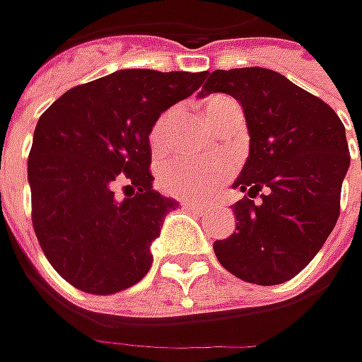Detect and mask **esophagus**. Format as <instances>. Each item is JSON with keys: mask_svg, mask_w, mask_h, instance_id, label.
<instances>
[{"mask_svg": "<svg viewBox=\"0 0 362 362\" xmlns=\"http://www.w3.org/2000/svg\"><path fill=\"white\" fill-rule=\"evenodd\" d=\"M183 207H185V209H193V211H199V214H203V211H207V209H209L205 203H197V202H183Z\"/></svg>", "mask_w": 362, "mask_h": 362, "instance_id": "obj_1", "label": "esophagus"}]
</instances>
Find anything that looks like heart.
I'll return each mask as SVG.
<instances>
[{
  "label": "heart",
  "mask_w": 362,
  "mask_h": 362,
  "mask_svg": "<svg viewBox=\"0 0 362 362\" xmlns=\"http://www.w3.org/2000/svg\"><path fill=\"white\" fill-rule=\"evenodd\" d=\"M238 105L228 98V96H211L205 100V119L214 127L217 120L221 119L226 112H230ZM171 119L173 112L167 110L163 112L159 119L155 120L148 141L153 151H160L167 145L169 139V129H171ZM231 171V165L228 160L211 159H187V157H175L167 160L160 169V185L167 193H171L175 197H183V199H203L207 195L214 193V189L221 183V179H226Z\"/></svg>",
  "instance_id": "heart-1"
}]
</instances>
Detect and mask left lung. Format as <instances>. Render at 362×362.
Listing matches in <instances>:
<instances>
[{"label": "left lung", "instance_id": "8db88e82", "mask_svg": "<svg viewBox=\"0 0 362 362\" xmlns=\"http://www.w3.org/2000/svg\"><path fill=\"white\" fill-rule=\"evenodd\" d=\"M226 92L243 108L250 155L233 187L235 233L214 243L219 264L259 286L302 272L334 230L351 155L330 106L268 68L216 70L199 96ZM259 197V200L255 197Z\"/></svg>", "mask_w": 362, "mask_h": 362}]
</instances>
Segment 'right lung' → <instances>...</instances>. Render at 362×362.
I'll list each match as a JSON object with an SVG mask.
<instances>
[{
  "label": "right lung",
  "mask_w": 362,
  "mask_h": 362,
  "mask_svg": "<svg viewBox=\"0 0 362 362\" xmlns=\"http://www.w3.org/2000/svg\"><path fill=\"white\" fill-rule=\"evenodd\" d=\"M205 72L119 70L74 86L40 117L28 159L32 223L52 268L88 294L127 290L179 203L153 189L148 134ZM129 183L119 200L117 182Z\"/></svg>",
  "instance_id": "add662e5"
}]
</instances>
